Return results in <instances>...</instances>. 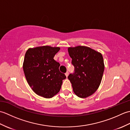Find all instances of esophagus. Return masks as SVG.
Instances as JSON below:
<instances>
[{
	"mask_svg": "<svg viewBox=\"0 0 130 130\" xmlns=\"http://www.w3.org/2000/svg\"><path fill=\"white\" fill-rule=\"evenodd\" d=\"M65 75H66V76H67V77L68 76V75H69V73L68 72H67L65 73Z\"/></svg>",
	"mask_w": 130,
	"mask_h": 130,
	"instance_id": "34e87169",
	"label": "esophagus"
}]
</instances>
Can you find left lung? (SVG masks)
Returning a JSON list of instances; mask_svg holds the SVG:
<instances>
[{
	"label": "left lung",
	"mask_w": 130,
	"mask_h": 130,
	"mask_svg": "<svg viewBox=\"0 0 130 130\" xmlns=\"http://www.w3.org/2000/svg\"><path fill=\"white\" fill-rule=\"evenodd\" d=\"M75 73L68 79L74 93L80 98L92 95L98 89L103 77L104 64L101 53L84 46L68 47Z\"/></svg>",
	"instance_id": "left-lung-1"
}]
</instances>
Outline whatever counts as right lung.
<instances>
[{
    "label": "right lung",
    "mask_w": 130,
    "mask_h": 130,
    "mask_svg": "<svg viewBox=\"0 0 130 130\" xmlns=\"http://www.w3.org/2000/svg\"><path fill=\"white\" fill-rule=\"evenodd\" d=\"M59 47L43 46L29 48L23 63V71L29 85L36 94L45 98L59 92L64 74L59 70L60 63L54 57Z\"/></svg>",
    "instance_id": "right-lung-1"
}]
</instances>
